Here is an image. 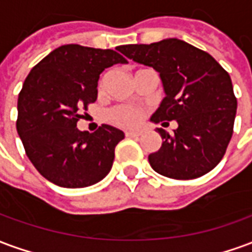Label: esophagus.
Listing matches in <instances>:
<instances>
[{"mask_svg": "<svg viewBox=\"0 0 252 252\" xmlns=\"http://www.w3.org/2000/svg\"><path fill=\"white\" fill-rule=\"evenodd\" d=\"M142 135V131H126V136L129 137H137Z\"/></svg>", "mask_w": 252, "mask_h": 252, "instance_id": "34e87169", "label": "esophagus"}]
</instances>
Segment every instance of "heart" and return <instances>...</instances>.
<instances>
[{"instance_id": "1", "label": "heart", "mask_w": 252, "mask_h": 252, "mask_svg": "<svg viewBox=\"0 0 252 252\" xmlns=\"http://www.w3.org/2000/svg\"><path fill=\"white\" fill-rule=\"evenodd\" d=\"M102 88V83H101ZM106 119L109 123L123 128H131L139 124L142 119V110L131 105H116L106 112Z\"/></svg>"}]
</instances>
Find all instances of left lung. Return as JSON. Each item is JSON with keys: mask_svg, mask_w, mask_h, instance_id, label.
I'll return each mask as SVG.
<instances>
[{"mask_svg": "<svg viewBox=\"0 0 252 252\" xmlns=\"http://www.w3.org/2000/svg\"><path fill=\"white\" fill-rule=\"evenodd\" d=\"M117 50L160 75L166 97L151 120L178 123L173 135L158 128L163 142L148 155L151 167L173 180H194L215 169L232 137L238 108L229 74L208 52L180 39Z\"/></svg>", "mask_w": 252, "mask_h": 252, "instance_id": "1", "label": "left lung"}]
</instances>
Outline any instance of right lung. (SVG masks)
<instances>
[{"label":"right lung","instance_id":"1","mask_svg":"<svg viewBox=\"0 0 252 252\" xmlns=\"http://www.w3.org/2000/svg\"><path fill=\"white\" fill-rule=\"evenodd\" d=\"M126 59L113 50L66 44L37 63L17 101L16 128L25 154L46 180L62 188H86L112 169L124 132L102 124L81 132V110L97 99L99 74Z\"/></svg>","mask_w":252,"mask_h":252}]
</instances>
